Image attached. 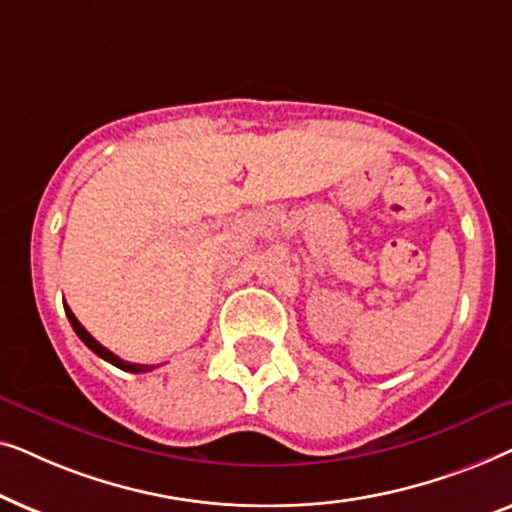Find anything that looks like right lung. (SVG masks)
<instances>
[{
  "instance_id": "right-lung-1",
  "label": "right lung",
  "mask_w": 512,
  "mask_h": 512,
  "mask_svg": "<svg viewBox=\"0 0 512 512\" xmlns=\"http://www.w3.org/2000/svg\"><path fill=\"white\" fill-rule=\"evenodd\" d=\"M65 314H67V319H69V324H72V328L76 331V335H79V338L83 340V345H86L88 349H93V352L100 356V359H104V361H109L111 366H116V368H121V370H128V373H149V370H153L156 366H144V363H130V361H123L121 356H116L114 352H109L107 347L104 345H100V342H97L93 335H90L86 328L81 326V321L74 317V312L69 310V307L65 305Z\"/></svg>"
}]
</instances>
